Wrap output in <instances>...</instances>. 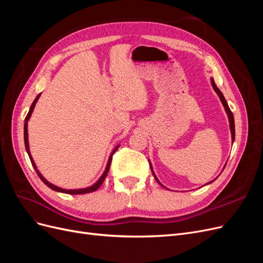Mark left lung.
<instances>
[{
    "label": "left lung",
    "mask_w": 263,
    "mask_h": 263,
    "mask_svg": "<svg viewBox=\"0 0 263 263\" xmlns=\"http://www.w3.org/2000/svg\"><path fill=\"white\" fill-rule=\"evenodd\" d=\"M211 84H212V86H213V89H214V91L217 93V95L219 97V100H220V102H221V104H222V106H224V108H225V112H226V114H227V116H228V122H229V129H230V133H232V142H234V140H235V121H234V115H233V113H232V110H230V108H229V106H228V104H227V101L225 100V98H224V95H222V93L220 92V90L218 89V87L216 86V84H215V81H214V79L213 78H211ZM150 162V161H149ZM150 164V169H151V172H153V174H154V177H155V179H156V181L159 183V184H160L162 187H164V189H166L164 185H162L161 184V182L158 180V178L156 177V174H155V172H154V169H153V165H151V163H149ZM224 169H225V165H224ZM222 169V170H224ZM222 170H221V172H222ZM218 178V177H217ZM217 178H215L213 181H211V182H209V183H206V184H204V185H208V184H210V183H212V182H214L215 180H216Z\"/></svg>",
    "instance_id": "8db88e82"
}]
</instances>
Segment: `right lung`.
Instances as JSON below:
<instances>
[{
    "mask_svg": "<svg viewBox=\"0 0 263 263\" xmlns=\"http://www.w3.org/2000/svg\"><path fill=\"white\" fill-rule=\"evenodd\" d=\"M41 95H42V93H39V94L37 95V97H36V99L34 100L33 104L30 105L29 112H28V114H27V116H26V118H25V124H24V141H25V148H26V151H27V154H28V157H29V159H30V162H31V164H33L34 169L36 170V172H37V174H38V177L41 178V180L45 183V184H46L47 186L50 187V189H51V190H53V191H55V192H61V193H66V194H73V195H76V194H85V193H91V192H94V191H97V190L102 185L103 181H104V179L106 178L107 173H108V170H109L110 161H112V157H113V155L115 154V151L119 148V145L115 146V148L112 150V153H110L109 158H108V161H107V163H106V168H105L104 172H103V174H102V176L100 177V179H99L97 182H95L94 184H92V185H90V186H87V187H84V189H73V190L62 189V187H59V186H57V185L52 184V183H50L49 181H47V180L44 178L43 174H42L41 172H39V170L37 169V166H36V163H35V161H34V159H33V157H31V155H30V151H29L28 128H27V126H28V121H29V118H30V116H31V113L34 112L35 105H36L37 101L39 100V98H41Z\"/></svg>",
    "mask_w": 263,
    "mask_h": 263,
    "instance_id": "obj_1",
    "label": "right lung"
}]
</instances>
